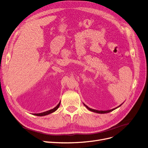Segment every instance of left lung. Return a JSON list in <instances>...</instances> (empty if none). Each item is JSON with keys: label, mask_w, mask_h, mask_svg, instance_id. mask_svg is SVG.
<instances>
[{"label": "left lung", "mask_w": 148, "mask_h": 148, "mask_svg": "<svg viewBox=\"0 0 148 148\" xmlns=\"http://www.w3.org/2000/svg\"><path fill=\"white\" fill-rule=\"evenodd\" d=\"M124 103V102H123ZM123 103H122L121 105H120L119 106H118V107H116V108H113V109H112V110H106V111H99V110H94V109H92V108H90L89 107H88L87 105H86L84 103H83V104H84V105L86 107V108H87L89 111H92V112H94V113H100V114H105V113H110V112H111V111H113V110H114L115 109H116V108H119V106H121L123 104Z\"/></svg>", "instance_id": "left-lung-1"}]
</instances>
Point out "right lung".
<instances>
[{"label":"right lung","mask_w":148,"mask_h":148,"mask_svg":"<svg viewBox=\"0 0 148 148\" xmlns=\"http://www.w3.org/2000/svg\"><path fill=\"white\" fill-rule=\"evenodd\" d=\"M60 104V102L59 103V104H58L56 106L54 107V108L53 109H51V110H48V111H45V112H43V113H35V114H34V115H35V116H46V115L52 113H53V112L56 111V110L58 109L59 107Z\"/></svg>","instance_id":"obj_1"}]
</instances>
